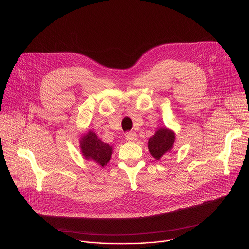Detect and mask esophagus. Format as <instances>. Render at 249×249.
<instances>
[{"instance_id":"obj_1","label":"esophagus","mask_w":249,"mask_h":249,"mask_svg":"<svg viewBox=\"0 0 249 249\" xmlns=\"http://www.w3.org/2000/svg\"><path fill=\"white\" fill-rule=\"evenodd\" d=\"M125 140L127 142H136L138 140V136L135 131H128L125 133Z\"/></svg>"}]
</instances>
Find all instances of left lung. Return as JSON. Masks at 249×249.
Wrapping results in <instances>:
<instances>
[{
	"label": "left lung",
	"mask_w": 249,
	"mask_h": 249,
	"mask_svg": "<svg viewBox=\"0 0 249 249\" xmlns=\"http://www.w3.org/2000/svg\"><path fill=\"white\" fill-rule=\"evenodd\" d=\"M175 140L176 135L173 130L166 127L159 128L148 141V149L150 155L157 160H160L173 148Z\"/></svg>",
	"instance_id": "left-lung-1"
}]
</instances>
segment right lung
Here are the masks:
<instances>
[{
    "label": "right lung",
    "instance_id": "1",
    "mask_svg": "<svg viewBox=\"0 0 249 249\" xmlns=\"http://www.w3.org/2000/svg\"><path fill=\"white\" fill-rule=\"evenodd\" d=\"M80 147L86 160H92L101 166L107 165L110 160L112 146L102 142L91 130H89L81 137Z\"/></svg>",
    "mask_w": 249,
    "mask_h": 249
}]
</instances>
